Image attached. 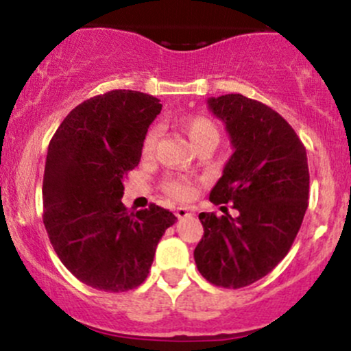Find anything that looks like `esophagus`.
<instances>
[{
    "instance_id": "34e87169",
    "label": "esophagus",
    "mask_w": 351,
    "mask_h": 351,
    "mask_svg": "<svg viewBox=\"0 0 351 351\" xmlns=\"http://www.w3.org/2000/svg\"><path fill=\"white\" fill-rule=\"evenodd\" d=\"M175 215H176V217H178V218H186V217H190L191 211L188 210L186 206H178V208H176V210H175Z\"/></svg>"
}]
</instances>
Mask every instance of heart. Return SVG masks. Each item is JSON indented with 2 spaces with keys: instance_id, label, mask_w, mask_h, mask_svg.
Instances as JSON below:
<instances>
[{
  "instance_id": "b5f03b06",
  "label": "heart",
  "mask_w": 351,
  "mask_h": 351,
  "mask_svg": "<svg viewBox=\"0 0 351 351\" xmlns=\"http://www.w3.org/2000/svg\"><path fill=\"white\" fill-rule=\"evenodd\" d=\"M184 133L188 134L190 141L193 143L196 149L199 148H215L219 141V132L213 121L210 118L202 117V114H193V117L184 118L182 121ZM158 136H160V130L156 126L149 128L143 138V145H141V152L145 156H152L155 153ZM165 193L176 199H188L193 195V183L184 176H168L163 182Z\"/></svg>"
}]
</instances>
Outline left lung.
Wrapping results in <instances>:
<instances>
[{"mask_svg": "<svg viewBox=\"0 0 351 351\" xmlns=\"http://www.w3.org/2000/svg\"><path fill=\"white\" fill-rule=\"evenodd\" d=\"M206 103L234 149L210 199L232 203L238 217L199 213L205 234L195 261L217 287H248L287 256L302 226L310 188L306 149L295 130L256 99L232 93Z\"/></svg>", "mask_w": 351, "mask_h": 351, "instance_id": "obj_1", "label": "left lung"}]
</instances>
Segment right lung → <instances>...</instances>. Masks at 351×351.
<instances>
[{"label": "right lung", "instance_id": "obj_1", "mask_svg": "<svg viewBox=\"0 0 351 351\" xmlns=\"http://www.w3.org/2000/svg\"><path fill=\"white\" fill-rule=\"evenodd\" d=\"M160 99L113 90L86 99L58 126L46 155L43 223L61 263L80 282L126 291L148 276L158 241L176 221L149 205L136 213L121 203L123 178L138 167Z\"/></svg>", "mask_w": 351, "mask_h": 351}]
</instances>
